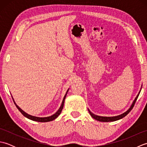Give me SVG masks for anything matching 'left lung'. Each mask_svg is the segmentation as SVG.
<instances>
[{
    "label": "left lung",
    "mask_w": 147,
    "mask_h": 147,
    "mask_svg": "<svg viewBox=\"0 0 147 147\" xmlns=\"http://www.w3.org/2000/svg\"><path fill=\"white\" fill-rule=\"evenodd\" d=\"M141 90H142V88H141V89H140L139 93H138V95H137L136 97L135 98V100H134V101L133 102L131 105L130 106V107L128 109H127V110L125 112H124V113H123V114H121L120 115H116V116H113V117H104V116H100V115H97L94 114L93 113H92V112L90 111L89 109H88L89 113H90V115H91V116L93 119H95V120L98 121H101V122H112V121H115L119 120V119H121L123 118L124 117H125L126 115L128 114L129 113V112L132 110V109L133 108L134 105H135V102L136 101V100H137V98H138V96L140 95V92H141Z\"/></svg>",
    "instance_id": "8db88e82"
}]
</instances>
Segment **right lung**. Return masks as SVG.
I'll return each mask as SVG.
<instances>
[{"label": "right lung", "mask_w": 147, "mask_h": 147, "mask_svg": "<svg viewBox=\"0 0 147 147\" xmlns=\"http://www.w3.org/2000/svg\"><path fill=\"white\" fill-rule=\"evenodd\" d=\"M68 90H69V89L67 90L66 93H65L64 96V98H63V100H62V104H61V107H60V108H59V109H58V111H57V112H56L55 114H54L53 115H51V116L45 117H36V116H33V115H30V114H27L26 112H25L24 111L22 110V109H21L20 107H19V106H18L16 104V102H14V98H13V97H12V99H13V101H14V104H15L16 106V107L18 108V110L21 112V114H23V115H24V116H25V117H27L28 119H31V120H32V121H38V122H42V123H45V122H49V121H53V120H54L55 119L57 118V117L59 116V115H60V114L61 113V112H62V109H63V107H64V100H65V96H66L67 93V92H68Z\"/></svg>", "instance_id": "obj_1"}]
</instances>
